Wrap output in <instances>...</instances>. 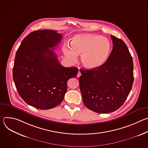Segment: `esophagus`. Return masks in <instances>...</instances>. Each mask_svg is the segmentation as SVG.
Masks as SVG:
<instances>
[{"label": "esophagus", "mask_w": 148, "mask_h": 148, "mask_svg": "<svg viewBox=\"0 0 148 148\" xmlns=\"http://www.w3.org/2000/svg\"><path fill=\"white\" fill-rule=\"evenodd\" d=\"M81 74L80 71H79L78 72V74H77V77H79L81 76Z\"/></svg>", "instance_id": "34e87169"}]
</instances>
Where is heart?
<instances>
[{
  "mask_svg": "<svg viewBox=\"0 0 148 148\" xmlns=\"http://www.w3.org/2000/svg\"><path fill=\"white\" fill-rule=\"evenodd\" d=\"M71 46H64V55L71 62H75L81 54L82 64L89 69H97L108 60L111 52L112 45L106 37L99 35L85 33L73 37Z\"/></svg>",
  "mask_w": 148,
  "mask_h": 148,
  "instance_id": "heart-1",
  "label": "heart"
}]
</instances>
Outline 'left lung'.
<instances>
[{"instance_id": "1", "label": "left lung", "mask_w": 148, "mask_h": 148, "mask_svg": "<svg viewBox=\"0 0 148 148\" xmlns=\"http://www.w3.org/2000/svg\"><path fill=\"white\" fill-rule=\"evenodd\" d=\"M113 48L105 64L81 70L79 88L85 106L100 114L114 112L127 98L134 82L132 57L123 41L111 36Z\"/></svg>"}]
</instances>
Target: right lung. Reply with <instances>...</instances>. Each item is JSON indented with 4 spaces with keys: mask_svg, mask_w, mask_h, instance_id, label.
Wrapping results in <instances>:
<instances>
[{
    "mask_svg": "<svg viewBox=\"0 0 148 148\" xmlns=\"http://www.w3.org/2000/svg\"><path fill=\"white\" fill-rule=\"evenodd\" d=\"M61 34L51 30H36L22 41L16 54L13 78L19 95L27 104L49 110L58 105L67 91V81L78 68L61 66L54 50Z\"/></svg>",
    "mask_w": 148,
    "mask_h": 148,
    "instance_id": "1",
    "label": "right lung"
}]
</instances>
